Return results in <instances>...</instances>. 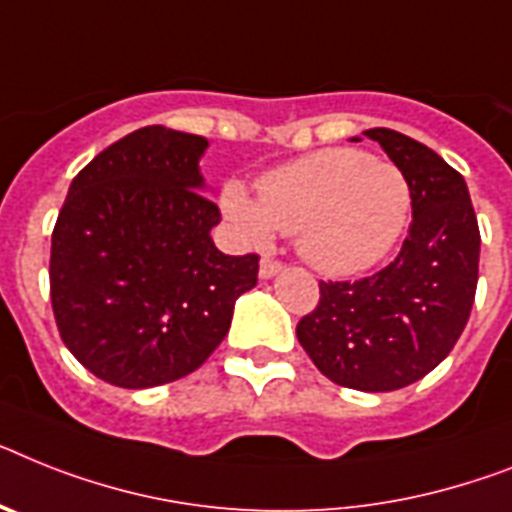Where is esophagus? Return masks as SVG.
Listing matches in <instances>:
<instances>
[{
	"label": "esophagus",
	"instance_id": "34e87169",
	"mask_svg": "<svg viewBox=\"0 0 512 512\" xmlns=\"http://www.w3.org/2000/svg\"><path fill=\"white\" fill-rule=\"evenodd\" d=\"M280 269H282V264L274 259H261V264H259V274L264 277V280L274 277V274L280 272Z\"/></svg>",
	"mask_w": 512,
	"mask_h": 512
}]
</instances>
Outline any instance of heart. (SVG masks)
<instances>
[{"label":"heart","mask_w":512,"mask_h":512,"mask_svg":"<svg viewBox=\"0 0 512 512\" xmlns=\"http://www.w3.org/2000/svg\"><path fill=\"white\" fill-rule=\"evenodd\" d=\"M222 190V211L251 246L274 230L329 277L366 272L395 248L411 217V185L395 164L356 149H319L274 167L256 183Z\"/></svg>","instance_id":"b5f03b06"}]
</instances>
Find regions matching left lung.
Returning <instances> with one entry per match:
<instances>
[{"instance_id": "obj_1", "label": "left lung", "mask_w": 512, "mask_h": 512, "mask_svg": "<svg viewBox=\"0 0 512 512\" xmlns=\"http://www.w3.org/2000/svg\"><path fill=\"white\" fill-rule=\"evenodd\" d=\"M363 135L382 146L411 185L408 238L382 272L319 282V306L295 332L327 379L350 390L390 392L437 369L466 329L481 235L466 180L442 156L398 130Z\"/></svg>"}]
</instances>
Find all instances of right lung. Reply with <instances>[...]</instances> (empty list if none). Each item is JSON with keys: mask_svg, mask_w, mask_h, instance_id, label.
<instances>
[{"mask_svg": "<svg viewBox=\"0 0 512 512\" xmlns=\"http://www.w3.org/2000/svg\"><path fill=\"white\" fill-rule=\"evenodd\" d=\"M209 141L164 125L125 135L78 172L52 232L49 287L67 350L104 382L146 390L196 371L225 340L259 256L211 240Z\"/></svg>", "mask_w": 512, "mask_h": 512, "instance_id": "1", "label": "right lung"}]
</instances>
